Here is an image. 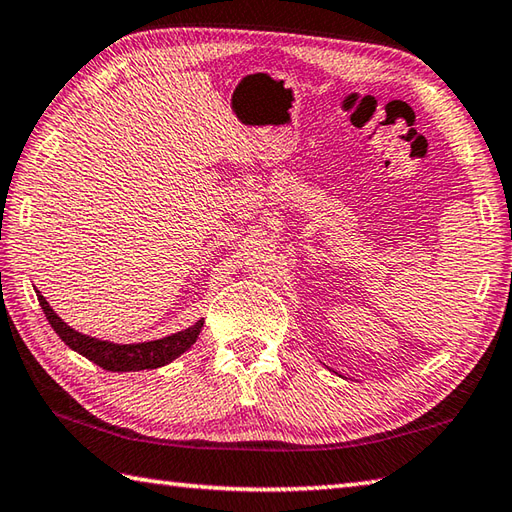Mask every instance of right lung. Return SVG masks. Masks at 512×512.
Returning a JSON list of instances; mask_svg holds the SVG:
<instances>
[{
    "label": "right lung",
    "mask_w": 512,
    "mask_h": 512,
    "mask_svg": "<svg viewBox=\"0 0 512 512\" xmlns=\"http://www.w3.org/2000/svg\"><path fill=\"white\" fill-rule=\"evenodd\" d=\"M39 306H42L48 324L53 326L59 339L73 348L75 353L84 355L90 362L97 364L99 368L110 370V373H130V370H148V368H159L166 366L177 359L182 353L197 342L199 333H202L204 319H199L193 326L186 330H179L175 335H168L162 339H153V342H139V344H115V342H104V339L88 337L84 333H77L75 328H70L62 317H59L46 297L35 290Z\"/></svg>",
    "instance_id": "1"
}]
</instances>
